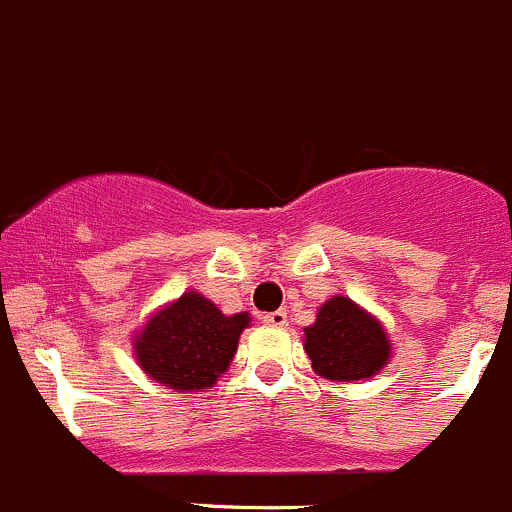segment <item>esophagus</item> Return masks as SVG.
<instances>
[{
	"label": "esophagus",
	"mask_w": 512,
	"mask_h": 512,
	"mask_svg": "<svg viewBox=\"0 0 512 512\" xmlns=\"http://www.w3.org/2000/svg\"><path fill=\"white\" fill-rule=\"evenodd\" d=\"M263 323L271 325V328H283L288 323V313L286 310H273V313L263 315Z\"/></svg>",
	"instance_id": "obj_1"
}]
</instances>
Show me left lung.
I'll use <instances>...</instances> for the list:
<instances>
[{"instance_id": "obj_1", "label": "left lung", "mask_w": 512, "mask_h": 512, "mask_svg": "<svg viewBox=\"0 0 512 512\" xmlns=\"http://www.w3.org/2000/svg\"><path fill=\"white\" fill-rule=\"evenodd\" d=\"M303 347L315 374L335 382L372 377L392 357L382 323L345 295L320 305L315 323L305 328Z\"/></svg>"}]
</instances>
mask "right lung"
Wrapping results in <instances>:
<instances>
[{"mask_svg": "<svg viewBox=\"0 0 512 512\" xmlns=\"http://www.w3.org/2000/svg\"><path fill=\"white\" fill-rule=\"evenodd\" d=\"M249 313L224 315L202 293L187 291L150 315L133 347L142 372L177 392H202L229 370Z\"/></svg>", "mask_w": 512, "mask_h": 512, "instance_id": "obj_1", "label": "right lung"}]
</instances>
